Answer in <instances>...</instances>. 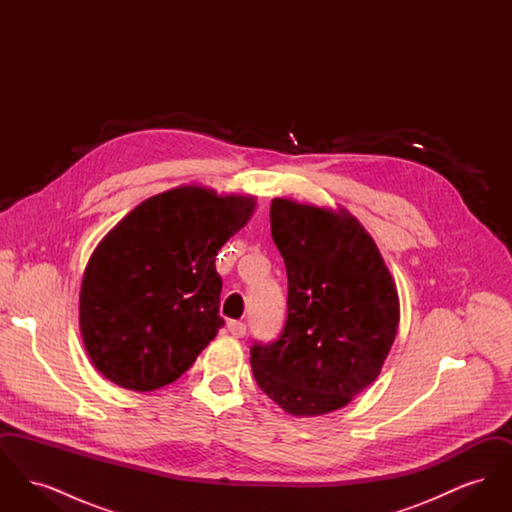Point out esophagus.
Returning a JSON list of instances; mask_svg holds the SVG:
<instances>
[{"label":"esophagus","instance_id":"1","mask_svg":"<svg viewBox=\"0 0 512 512\" xmlns=\"http://www.w3.org/2000/svg\"><path fill=\"white\" fill-rule=\"evenodd\" d=\"M226 328H228L230 336H234V338H244L245 332H247L244 322H238V320H230L226 324Z\"/></svg>","mask_w":512,"mask_h":512}]
</instances>
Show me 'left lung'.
<instances>
[{
	"label": "left lung",
	"mask_w": 512,
	"mask_h": 512,
	"mask_svg": "<svg viewBox=\"0 0 512 512\" xmlns=\"http://www.w3.org/2000/svg\"><path fill=\"white\" fill-rule=\"evenodd\" d=\"M288 272V320L251 347L259 388L292 416L345 407L380 374L399 326V295L380 249L347 209L288 197L270 203Z\"/></svg>",
	"instance_id": "1"
}]
</instances>
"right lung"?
Wrapping results in <instances>:
<instances>
[{"instance_id": "1", "label": "right lung", "mask_w": 512, "mask_h": 512, "mask_svg": "<svg viewBox=\"0 0 512 512\" xmlns=\"http://www.w3.org/2000/svg\"><path fill=\"white\" fill-rule=\"evenodd\" d=\"M255 195L182 184L134 207L84 268L78 324L99 374L153 391L178 380L217 336L220 247L253 217Z\"/></svg>"}]
</instances>
